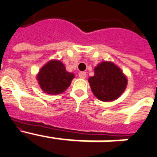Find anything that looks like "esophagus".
Masks as SVG:
<instances>
[{"label": "esophagus", "mask_w": 157, "mask_h": 157, "mask_svg": "<svg viewBox=\"0 0 157 157\" xmlns=\"http://www.w3.org/2000/svg\"><path fill=\"white\" fill-rule=\"evenodd\" d=\"M79 77L81 79H84L86 77V73H85V72H80V73H79Z\"/></svg>", "instance_id": "1"}]
</instances>
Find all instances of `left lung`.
<instances>
[{"label":"left lung","instance_id":"obj_1","mask_svg":"<svg viewBox=\"0 0 157 157\" xmlns=\"http://www.w3.org/2000/svg\"><path fill=\"white\" fill-rule=\"evenodd\" d=\"M94 76L88 78L92 93L103 102L114 101L121 96L128 80L122 70L112 62H103L94 69Z\"/></svg>","mask_w":157,"mask_h":157}]
</instances>
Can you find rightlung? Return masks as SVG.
I'll list each match as a JSON object with an SVG mask.
<instances>
[{
  "mask_svg": "<svg viewBox=\"0 0 157 157\" xmlns=\"http://www.w3.org/2000/svg\"><path fill=\"white\" fill-rule=\"evenodd\" d=\"M59 60H50L39 71L36 78L41 89L50 95L61 94L67 89L74 78Z\"/></svg>",
  "mask_w": 157,
  "mask_h": 157,
  "instance_id": "right-lung-1",
  "label": "right lung"
}]
</instances>
